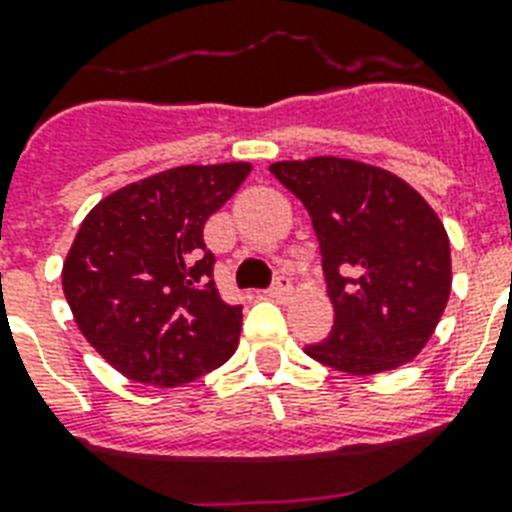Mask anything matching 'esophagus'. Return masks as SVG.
Returning <instances> with one entry per match:
<instances>
[{
    "mask_svg": "<svg viewBox=\"0 0 512 512\" xmlns=\"http://www.w3.org/2000/svg\"><path fill=\"white\" fill-rule=\"evenodd\" d=\"M268 295H271L273 300H287V297L292 295V281H289L287 276H276V281H273L271 289H268Z\"/></svg>",
    "mask_w": 512,
    "mask_h": 512,
    "instance_id": "obj_1",
    "label": "esophagus"
}]
</instances>
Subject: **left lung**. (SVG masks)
<instances>
[{
    "label": "left lung",
    "mask_w": 512,
    "mask_h": 512,
    "mask_svg": "<svg viewBox=\"0 0 512 512\" xmlns=\"http://www.w3.org/2000/svg\"><path fill=\"white\" fill-rule=\"evenodd\" d=\"M271 172L311 215L335 308L329 337L305 353L348 374L412 361L452 292L449 236L428 201L393 172L337 156Z\"/></svg>",
    "instance_id": "1"
}]
</instances>
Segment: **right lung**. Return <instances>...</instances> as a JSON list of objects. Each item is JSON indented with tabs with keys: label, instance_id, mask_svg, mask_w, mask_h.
<instances>
[{
	"label": "right lung",
	"instance_id": "right-lung-1",
	"mask_svg": "<svg viewBox=\"0 0 512 512\" xmlns=\"http://www.w3.org/2000/svg\"><path fill=\"white\" fill-rule=\"evenodd\" d=\"M252 164H185L95 204L63 263L76 327L116 372L175 388L212 372L239 345L241 305L217 292L204 223Z\"/></svg>",
	"mask_w": 512,
	"mask_h": 512
}]
</instances>
